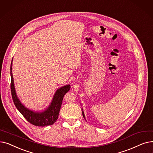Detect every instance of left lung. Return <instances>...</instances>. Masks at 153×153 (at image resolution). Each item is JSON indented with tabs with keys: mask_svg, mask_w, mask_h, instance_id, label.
I'll return each instance as SVG.
<instances>
[{
	"mask_svg": "<svg viewBox=\"0 0 153 153\" xmlns=\"http://www.w3.org/2000/svg\"><path fill=\"white\" fill-rule=\"evenodd\" d=\"M82 116H83V117H84V118L85 119V115H84V111H83V109L82 108ZM86 120V119H85Z\"/></svg>",
	"mask_w": 153,
	"mask_h": 153,
	"instance_id": "1",
	"label": "left lung"
}]
</instances>
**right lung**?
<instances>
[{"label":"right lung","instance_id":"add662e5","mask_svg":"<svg viewBox=\"0 0 153 153\" xmlns=\"http://www.w3.org/2000/svg\"><path fill=\"white\" fill-rule=\"evenodd\" d=\"M12 61L10 64V76H11V94L13 101L19 111L27 119L30 124L36 126H46L54 124L58 119L59 111H60L62 102L64 95L71 89L69 84L65 85L57 89L54 93L50 104L47 108L41 111H35L27 108L21 102L19 99L15 89L14 78L12 72Z\"/></svg>","mask_w":153,"mask_h":153}]
</instances>
